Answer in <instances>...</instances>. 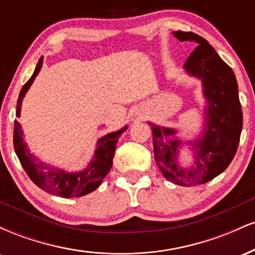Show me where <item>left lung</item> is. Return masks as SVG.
I'll return each mask as SVG.
<instances>
[{
  "mask_svg": "<svg viewBox=\"0 0 255 255\" xmlns=\"http://www.w3.org/2000/svg\"><path fill=\"white\" fill-rule=\"evenodd\" d=\"M172 34L180 42L198 44L183 66L189 75L200 79L207 101L203 135L188 142L195 153L194 165L184 169L178 164V147L182 142L169 139L176 130L148 125L152 128L154 160L159 170L172 183L189 187L209 182L229 166L240 142L242 109L235 74L209 42L193 32L176 31Z\"/></svg>",
  "mask_w": 255,
  "mask_h": 255,
  "instance_id": "left-lung-1",
  "label": "left lung"
}]
</instances>
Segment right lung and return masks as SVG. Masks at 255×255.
Listing matches in <instances>:
<instances>
[{"instance_id":"1","label":"right lung","mask_w":255,"mask_h":255,"mask_svg":"<svg viewBox=\"0 0 255 255\" xmlns=\"http://www.w3.org/2000/svg\"><path fill=\"white\" fill-rule=\"evenodd\" d=\"M42 66L43 57H40L32 77L28 79L27 83L22 86L21 91H20L16 104L17 118H20L22 98L25 97L26 92L31 87ZM126 129H127V126L122 129L109 133L101 137L97 141V148H96L95 156H93L90 164L87 165L86 169L78 172L64 171L62 169L45 164L37 157H34L24 141L21 125L17 121L14 122V150H15V153L20 163H21L22 168L32 180V182L37 184L43 191L61 198L83 197V195L89 194V193L97 189L103 178L110 171L119 136Z\"/></svg>"}]
</instances>
